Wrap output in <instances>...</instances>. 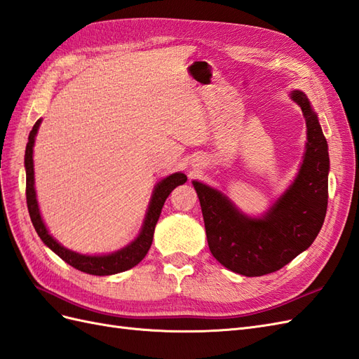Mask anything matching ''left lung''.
Listing matches in <instances>:
<instances>
[{
	"instance_id": "1",
	"label": "left lung",
	"mask_w": 359,
	"mask_h": 359,
	"mask_svg": "<svg viewBox=\"0 0 359 359\" xmlns=\"http://www.w3.org/2000/svg\"><path fill=\"white\" fill-rule=\"evenodd\" d=\"M290 98L306 121V145L297 176L261 217H250L222 191L192 180L203 212L209 250L233 273L255 278L280 270L314 243L327 209L329 151L305 92Z\"/></svg>"
}]
</instances>
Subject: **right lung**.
I'll return each mask as SVG.
<instances>
[{"mask_svg":"<svg viewBox=\"0 0 359 359\" xmlns=\"http://www.w3.org/2000/svg\"><path fill=\"white\" fill-rule=\"evenodd\" d=\"M42 119H38L33 126L32 132L29 135V142L25 147V156H24V167H25V194H27V206H29V214L32 218V223L34 226V231L38 232L42 243L56 253L59 258H62L71 267H74L80 271L94 274V276H110L116 274L126 270L133 269L135 265L140 264L145 255L149 253L151 243H153V233L158 219L161 217V210L165 203V200L170 196V192L183 185L188 179L183 172H172L170 176L163 177L154 185L153 194L150 198L149 208H147L145 218L140 233L132 243H128L123 249H119L112 253H103V255H83L72 252L67 247H63L56 238H53L48 232L47 226H45L38 198H36V188H34V165H33V147L36 135H38L39 126Z\"/></svg>","mask_w":359,"mask_h":359,"instance_id":"obj_1","label":"right lung"}]
</instances>
